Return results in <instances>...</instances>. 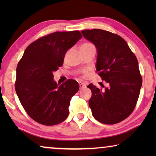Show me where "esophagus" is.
I'll return each instance as SVG.
<instances>
[{"label":"esophagus","instance_id":"obj_1","mask_svg":"<svg viewBox=\"0 0 156 156\" xmlns=\"http://www.w3.org/2000/svg\"><path fill=\"white\" fill-rule=\"evenodd\" d=\"M79 86H80V89H83V88L85 87L86 84H84L83 83H81V82H80V83H79Z\"/></svg>","mask_w":156,"mask_h":156}]
</instances>
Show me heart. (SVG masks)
Segmentation results:
<instances>
[{
	"mask_svg": "<svg viewBox=\"0 0 156 156\" xmlns=\"http://www.w3.org/2000/svg\"><path fill=\"white\" fill-rule=\"evenodd\" d=\"M91 46H94V44L91 43H88V42H87V43H84L83 44H82L80 47H91Z\"/></svg>",
	"mask_w": 156,
	"mask_h": 156,
	"instance_id": "obj_1",
	"label": "heart"
}]
</instances>
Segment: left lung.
Here are the masks:
<instances>
[{
	"label": "left lung",
	"mask_w": 156,
	"mask_h": 156,
	"mask_svg": "<svg viewBox=\"0 0 156 156\" xmlns=\"http://www.w3.org/2000/svg\"><path fill=\"white\" fill-rule=\"evenodd\" d=\"M81 32L96 46V72L107 83L104 89L92 83L87 86L92 93L89 100L92 115L106 125L120 122L133 112L140 91L142 80L137 58L118 34L99 29Z\"/></svg>",
	"instance_id": "1"
}]
</instances>
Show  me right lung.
Wrapping results in <instances>:
<instances>
[{
  "label": "right lung",
  "instance_id": "obj_1",
  "mask_svg": "<svg viewBox=\"0 0 156 156\" xmlns=\"http://www.w3.org/2000/svg\"><path fill=\"white\" fill-rule=\"evenodd\" d=\"M81 38L79 31L48 34L31 43L18 62L16 92L25 112L36 122L52 126L67 118L71 98L79 84L69 79L58 86L53 72L61 67L66 52Z\"/></svg>",
  "mask_w": 156,
  "mask_h": 156
}]
</instances>
